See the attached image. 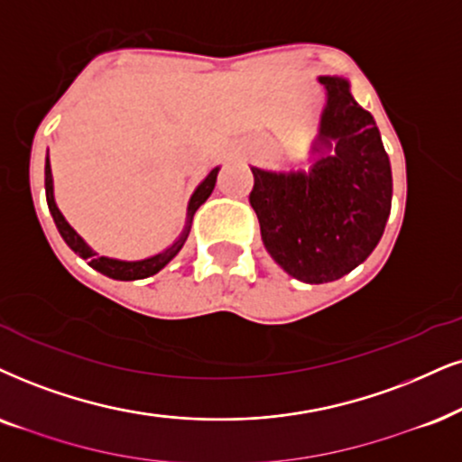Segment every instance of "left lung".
<instances>
[{"label":"left lung","instance_id":"1","mask_svg":"<svg viewBox=\"0 0 462 462\" xmlns=\"http://www.w3.org/2000/svg\"><path fill=\"white\" fill-rule=\"evenodd\" d=\"M318 80L326 104L309 172L254 166L249 194L271 258L305 283L337 282L369 258L393 204V171L373 115L343 76Z\"/></svg>","mask_w":462,"mask_h":462}]
</instances>
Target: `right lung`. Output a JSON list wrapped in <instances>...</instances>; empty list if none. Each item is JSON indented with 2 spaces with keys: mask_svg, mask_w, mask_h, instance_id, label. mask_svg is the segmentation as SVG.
<instances>
[{
  "mask_svg": "<svg viewBox=\"0 0 462 462\" xmlns=\"http://www.w3.org/2000/svg\"><path fill=\"white\" fill-rule=\"evenodd\" d=\"M217 172H219V166L213 168V171L204 177L202 183L194 189V194H191L189 204H188V217H185V227H183V232L179 235L177 241H174L171 247H166L163 251H160V254L151 255V258H144V260L127 262V260L108 258V255H100L97 251H93L89 245L83 241V236H80L79 232H76L74 227L68 224L60 208H57L55 194H52V172H51L49 157H46V166H44L46 202H49V211L52 215V219H55L57 230H60L61 238L68 243V247L72 249L74 254H79L80 258L89 262L91 268H96L97 273L106 274V277H110V279H119V282H136V279H147V277H151V274L160 273L162 268L179 254L180 247H183L185 241H188L189 230H191V221H194L196 211L202 207L204 202H207V198L213 194L215 180H217Z\"/></svg>",
  "mask_w": 462,
  "mask_h": 462,
  "instance_id": "add662e5",
  "label": "right lung"
}]
</instances>
